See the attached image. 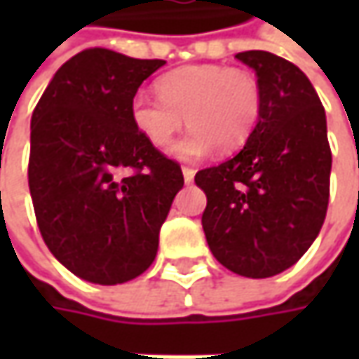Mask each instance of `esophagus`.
I'll return each instance as SVG.
<instances>
[{"label": "esophagus", "instance_id": "1", "mask_svg": "<svg viewBox=\"0 0 359 359\" xmlns=\"http://www.w3.org/2000/svg\"><path fill=\"white\" fill-rule=\"evenodd\" d=\"M182 173H184V182H186V184H191L194 177H196V172H194L191 168H182Z\"/></svg>", "mask_w": 359, "mask_h": 359}]
</instances>
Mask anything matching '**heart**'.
<instances>
[{"label":"heart","mask_w":359,"mask_h":359,"mask_svg":"<svg viewBox=\"0 0 359 359\" xmlns=\"http://www.w3.org/2000/svg\"><path fill=\"white\" fill-rule=\"evenodd\" d=\"M158 93L137 91L130 105L133 128L163 147L187 121L189 131L172 145L173 158L196 161L215 147L224 154L250 140L262 116V86L252 72L228 65H187L158 79Z\"/></svg>","instance_id":"obj_1"}]
</instances>
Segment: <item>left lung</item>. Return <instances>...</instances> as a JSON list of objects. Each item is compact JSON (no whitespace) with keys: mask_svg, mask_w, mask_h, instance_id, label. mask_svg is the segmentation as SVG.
Segmentation results:
<instances>
[{"mask_svg":"<svg viewBox=\"0 0 359 359\" xmlns=\"http://www.w3.org/2000/svg\"><path fill=\"white\" fill-rule=\"evenodd\" d=\"M262 86V116L233 158L196 173L214 257L243 278L292 268L327 212L332 151L324 105L306 74L269 51H241Z\"/></svg>","mask_w":359,"mask_h":359,"instance_id":"left-lung-1","label":"left lung"}]
</instances>
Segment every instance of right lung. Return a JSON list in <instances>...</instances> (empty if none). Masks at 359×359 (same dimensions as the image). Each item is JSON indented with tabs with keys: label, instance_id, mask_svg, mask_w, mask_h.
I'll list each match as a JSON object with an SVG mask.
<instances>
[{
	"label": "right lung",
	"instance_id": "obj_1",
	"mask_svg": "<svg viewBox=\"0 0 359 359\" xmlns=\"http://www.w3.org/2000/svg\"><path fill=\"white\" fill-rule=\"evenodd\" d=\"M163 60L86 49L51 77L32 116L29 194L41 238L77 278L130 282L156 259L182 168L137 133L130 105Z\"/></svg>",
	"mask_w": 359,
	"mask_h": 359
}]
</instances>
